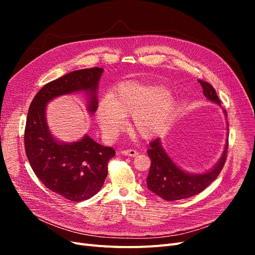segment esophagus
<instances>
[{
  "instance_id": "obj_1",
  "label": "esophagus",
  "mask_w": 255,
  "mask_h": 255,
  "mask_svg": "<svg viewBox=\"0 0 255 255\" xmlns=\"http://www.w3.org/2000/svg\"><path fill=\"white\" fill-rule=\"evenodd\" d=\"M123 155H126V156H130V157H135L137 154H138V152L136 151V150H133V149H129V150H123L122 152H121Z\"/></svg>"
}]
</instances>
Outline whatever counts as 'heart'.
Here are the masks:
<instances>
[{
	"label": "heart",
	"mask_w": 255,
	"mask_h": 255,
	"mask_svg": "<svg viewBox=\"0 0 255 255\" xmlns=\"http://www.w3.org/2000/svg\"><path fill=\"white\" fill-rule=\"evenodd\" d=\"M175 99L168 90L155 84L141 82L122 83L111 97L100 100L97 119L103 134L114 138L129 117V129L144 139L163 130L171 119Z\"/></svg>",
	"instance_id": "heart-1"
}]
</instances>
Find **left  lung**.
Listing matches in <instances>:
<instances>
[{
    "label": "left lung",
    "mask_w": 255,
    "mask_h": 255,
    "mask_svg": "<svg viewBox=\"0 0 255 255\" xmlns=\"http://www.w3.org/2000/svg\"><path fill=\"white\" fill-rule=\"evenodd\" d=\"M199 83L201 84L206 99L221 106L220 100L212 85L204 81H199ZM223 113L227 117V112L223 111ZM228 142L227 138L222 155L211 170L204 173H190L176 166L163 148L159 138L154 139L150 142V148L148 150V155L151 158L150 171L146 177V185L149 190L166 201H175V200L189 198L201 192L214 180L217 179L218 174L225 166Z\"/></svg>",
    "instance_id": "1"
}]
</instances>
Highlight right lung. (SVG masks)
<instances>
[{
	"instance_id": "obj_1",
	"label": "right lung",
	"mask_w": 255,
	"mask_h": 255,
	"mask_svg": "<svg viewBox=\"0 0 255 255\" xmlns=\"http://www.w3.org/2000/svg\"><path fill=\"white\" fill-rule=\"evenodd\" d=\"M102 68L82 69L52 81L38 91L29 105L24 145L33 171L45 187L70 201L94 197L107 176V163L115 150L96 142L88 135L73 142H63L52 135L47 123V104L60 96L85 92L87 112L98 106L99 81Z\"/></svg>"
}]
</instances>
